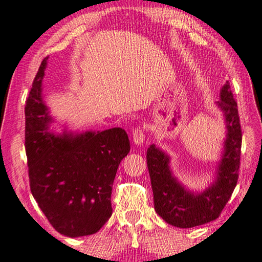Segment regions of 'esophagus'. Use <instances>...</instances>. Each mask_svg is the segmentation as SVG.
<instances>
[{
	"label": "esophagus",
	"instance_id": "1",
	"mask_svg": "<svg viewBox=\"0 0 262 262\" xmlns=\"http://www.w3.org/2000/svg\"><path fill=\"white\" fill-rule=\"evenodd\" d=\"M132 139L136 145H142L145 140V134L142 127H137L132 132Z\"/></svg>",
	"mask_w": 262,
	"mask_h": 262
}]
</instances>
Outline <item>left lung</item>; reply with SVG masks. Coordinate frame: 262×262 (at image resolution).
<instances>
[{"label": "left lung", "mask_w": 262, "mask_h": 262, "mask_svg": "<svg viewBox=\"0 0 262 262\" xmlns=\"http://www.w3.org/2000/svg\"><path fill=\"white\" fill-rule=\"evenodd\" d=\"M219 97L215 104L225 118L226 138L216 165L214 180L204 191H191L179 182L171 170V157L162 148L155 144L147 148L146 160L155 210L172 226L191 228L215 220L236 186L243 135L238 105L233 98L229 82L221 88Z\"/></svg>", "instance_id": "left-lung-1"}]
</instances>
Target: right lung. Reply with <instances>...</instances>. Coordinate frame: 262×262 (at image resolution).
Masks as SVG:
<instances>
[{
  "instance_id": "obj_1",
  "label": "right lung",
  "mask_w": 262,
  "mask_h": 262,
  "mask_svg": "<svg viewBox=\"0 0 262 262\" xmlns=\"http://www.w3.org/2000/svg\"><path fill=\"white\" fill-rule=\"evenodd\" d=\"M48 57L36 74L26 105V151L30 190L56 231L70 238L98 232L112 214L111 191L116 172L130 152L122 127L62 134L43 100Z\"/></svg>"
}]
</instances>
